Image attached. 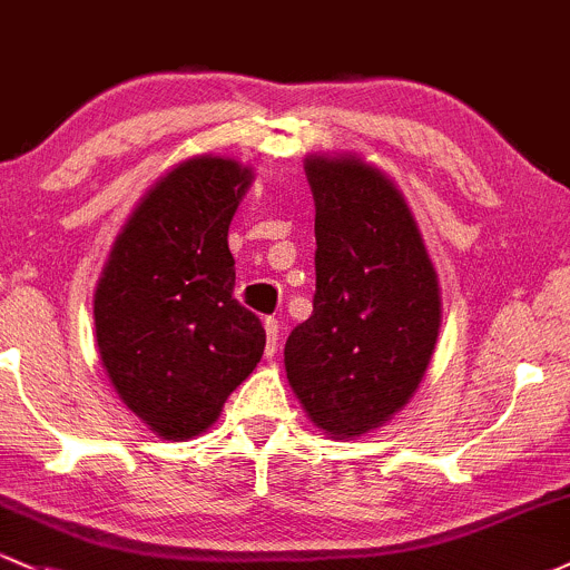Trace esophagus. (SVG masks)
Listing matches in <instances>:
<instances>
[{
  "mask_svg": "<svg viewBox=\"0 0 570 570\" xmlns=\"http://www.w3.org/2000/svg\"><path fill=\"white\" fill-rule=\"evenodd\" d=\"M263 326H266V356L272 358L274 353H277V345H279V321L277 317H266V321H263Z\"/></svg>",
  "mask_w": 570,
  "mask_h": 570,
  "instance_id": "obj_1",
  "label": "esophagus"
}]
</instances>
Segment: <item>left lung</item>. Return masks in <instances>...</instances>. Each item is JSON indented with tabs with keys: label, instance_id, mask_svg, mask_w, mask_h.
I'll return each mask as SVG.
<instances>
[{
	"label": "left lung",
	"instance_id": "obj_1",
	"mask_svg": "<svg viewBox=\"0 0 570 570\" xmlns=\"http://www.w3.org/2000/svg\"><path fill=\"white\" fill-rule=\"evenodd\" d=\"M312 315L285 342L293 394L334 438L383 426L419 389L440 332L438 274L394 181L358 157H307Z\"/></svg>",
	"mask_w": 570,
	"mask_h": 570
}]
</instances>
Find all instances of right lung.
Masks as SVG:
<instances>
[{
	"label": "right lung",
	"instance_id": "obj_1",
	"mask_svg": "<svg viewBox=\"0 0 570 570\" xmlns=\"http://www.w3.org/2000/svg\"><path fill=\"white\" fill-rule=\"evenodd\" d=\"M253 168L225 157L179 163L140 198L95 291V334L116 394L165 440L217 421L266 347L258 315L234 298L228 225Z\"/></svg>",
	"mask_w": 570,
	"mask_h": 570
}]
</instances>
